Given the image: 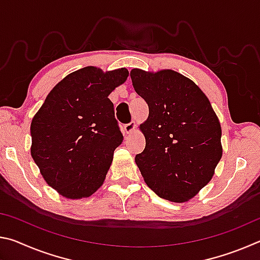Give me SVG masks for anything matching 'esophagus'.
<instances>
[{
    "instance_id": "obj_1",
    "label": "esophagus",
    "mask_w": 260,
    "mask_h": 260,
    "mask_svg": "<svg viewBox=\"0 0 260 260\" xmlns=\"http://www.w3.org/2000/svg\"><path fill=\"white\" fill-rule=\"evenodd\" d=\"M124 129H125L126 133H132V132H133V131L135 129V122L131 121L129 124H126V125L124 126Z\"/></svg>"
}]
</instances>
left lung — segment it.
<instances>
[{"instance_id":"obj_1","label":"left lung","mask_w":260,"mask_h":260,"mask_svg":"<svg viewBox=\"0 0 260 260\" xmlns=\"http://www.w3.org/2000/svg\"><path fill=\"white\" fill-rule=\"evenodd\" d=\"M149 116L140 126L146 148L135 161L160 199L187 202L209 183L222 156L221 127L209 99L190 79L172 70L131 71Z\"/></svg>"}]
</instances>
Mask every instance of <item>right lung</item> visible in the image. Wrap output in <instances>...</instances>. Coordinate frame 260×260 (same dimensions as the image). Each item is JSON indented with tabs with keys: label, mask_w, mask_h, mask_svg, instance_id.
I'll return each mask as SVG.
<instances>
[{
	"label": "right lung",
	"mask_w": 260,
	"mask_h": 260,
	"mask_svg": "<svg viewBox=\"0 0 260 260\" xmlns=\"http://www.w3.org/2000/svg\"><path fill=\"white\" fill-rule=\"evenodd\" d=\"M128 77L126 69L87 67L48 94L30 124V153L42 177L61 196L89 197L102 186L113 151L122 142L108 96Z\"/></svg>",
	"instance_id": "1"
}]
</instances>
